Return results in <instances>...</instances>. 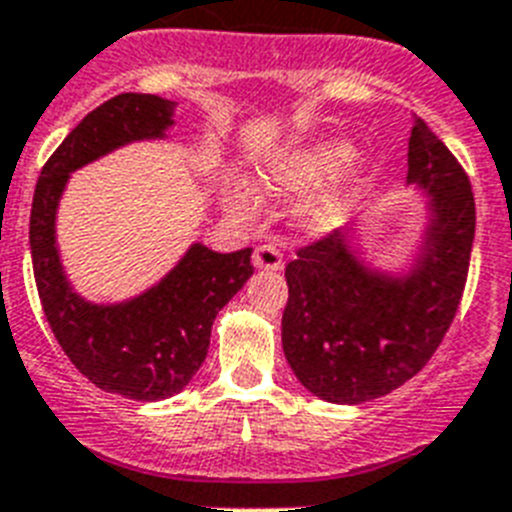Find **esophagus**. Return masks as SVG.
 Returning <instances> with one entry per match:
<instances>
[{"instance_id":"1","label":"esophagus","mask_w":512,"mask_h":512,"mask_svg":"<svg viewBox=\"0 0 512 512\" xmlns=\"http://www.w3.org/2000/svg\"><path fill=\"white\" fill-rule=\"evenodd\" d=\"M252 263H255L257 270H281L283 255L278 252V247H273V244H263V247L255 249Z\"/></svg>"}]
</instances>
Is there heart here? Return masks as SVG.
Wrapping results in <instances>:
<instances>
[{
  "mask_svg": "<svg viewBox=\"0 0 512 512\" xmlns=\"http://www.w3.org/2000/svg\"><path fill=\"white\" fill-rule=\"evenodd\" d=\"M257 190L273 200H294L315 189L299 208V223L312 236L343 229L362 205L369 187V169L343 140H317L270 158L257 169ZM221 200L231 216L249 218L255 200L242 184H223Z\"/></svg>",
  "mask_w": 512,
  "mask_h": 512,
  "instance_id": "1",
  "label": "heart"
}]
</instances>
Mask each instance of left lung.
I'll return each instance as SVG.
<instances>
[{"label":"left lung","mask_w":512,"mask_h":512,"mask_svg":"<svg viewBox=\"0 0 512 512\" xmlns=\"http://www.w3.org/2000/svg\"><path fill=\"white\" fill-rule=\"evenodd\" d=\"M406 184L427 195V226L406 268L369 265L356 229L333 231L286 265L283 354L322 401L351 406L401 388L432 359L458 312L474 247V192L419 117Z\"/></svg>","instance_id":"obj_1"}]
</instances>
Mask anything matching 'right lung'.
<instances>
[{"mask_svg":"<svg viewBox=\"0 0 512 512\" xmlns=\"http://www.w3.org/2000/svg\"><path fill=\"white\" fill-rule=\"evenodd\" d=\"M174 111V101L148 93L101 103L46 161L30 208L33 276L59 346L96 388L132 401H161L187 388L208 356L213 320L252 276V249L221 255L195 242L143 294L96 304L64 273L57 210L72 171L130 143L166 140Z\"/></svg>","mask_w":512,"mask_h":512,"instance_id":"add662e5","label":"right lung"}]
</instances>
